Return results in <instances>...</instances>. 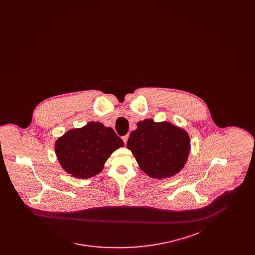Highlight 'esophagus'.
I'll list each match as a JSON object with an SVG mask.
<instances>
[{
    "mask_svg": "<svg viewBox=\"0 0 255 255\" xmlns=\"http://www.w3.org/2000/svg\"><path fill=\"white\" fill-rule=\"evenodd\" d=\"M128 137H129V135H128V134H126V135H123V136H122V139H123V141H124V143H125V144L127 143Z\"/></svg>",
    "mask_w": 255,
    "mask_h": 255,
    "instance_id": "obj_1",
    "label": "esophagus"
}]
</instances>
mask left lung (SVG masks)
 Segmentation results:
<instances>
[{
  "mask_svg": "<svg viewBox=\"0 0 255 255\" xmlns=\"http://www.w3.org/2000/svg\"><path fill=\"white\" fill-rule=\"evenodd\" d=\"M136 126L130 133L127 148L141 170L155 179L179 173L190 152L188 133L170 122H155L150 119L137 122Z\"/></svg>",
  "mask_w": 255,
  "mask_h": 255,
  "instance_id": "obj_1",
  "label": "left lung"
}]
</instances>
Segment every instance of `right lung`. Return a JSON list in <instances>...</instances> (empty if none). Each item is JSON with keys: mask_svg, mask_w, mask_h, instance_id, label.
Instances as JSON below:
<instances>
[{"mask_svg": "<svg viewBox=\"0 0 255 255\" xmlns=\"http://www.w3.org/2000/svg\"><path fill=\"white\" fill-rule=\"evenodd\" d=\"M123 145L111 127L92 122L64 133L54 148L63 169L75 178L88 179L101 172L112 153Z\"/></svg>", "mask_w": 255, "mask_h": 255, "instance_id": "right-lung-1", "label": "right lung"}]
</instances>
